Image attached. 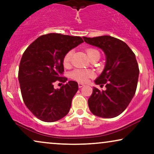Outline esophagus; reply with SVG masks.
<instances>
[{
  "instance_id": "1",
  "label": "esophagus",
  "mask_w": 154,
  "mask_h": 154,
  "mask_svg": "<svg viewBox=\"0 0 154 154\" xmlns=\"http://www.w3.org/2000/svg\"><path fill=\"white\" fill-rule=\"evenodd\" d=\"M83 86H84V84H81V83H79V88L83 87Z\"/></svg>"
}]
</instances>
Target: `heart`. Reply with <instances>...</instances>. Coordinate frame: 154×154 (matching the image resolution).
Listing matches in <instances>:
<instances>
[{
    "instance_id": "obj_1",
    "label": "heart",
    "mask_w": 154,
    "mask_h": 154,
    "mask_svg": "<svg viewBox=\"0 0 154 154\" xmlns=\"http://www.w3.org/2000/svg\"><path fill=\"white\" fill-rule=\"evenodd\" d=\"M73 50L67 52L66 55H64L63 59V64L66 68H69L71 64V59L73 56ZM86 53L89 57L91 58L92 56L95 55H100L99 52L95 48H88L86 49ZM93 72L90 70H85V69H75L70 73V78L73 80H75L80 83L86 82L88 79H91L94 76Z\"/></svg>"
}]
</instances>
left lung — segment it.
Segmentation results:
<instances>
[{"label":"left lung","mask_w":154,"mask_h":154,"mask_svg":"<svg viewBox=\"0 0 154 154\" xmlns=\"http://www.w3.org/2000/svg\"><path fill=\"white\" fill-rule=\"evenodd\" d=\"M88 44L101 48L106 57L102 73L96 84L106 90L93 88L88 100L92 114L103 118H112L127 108L134 97L138 84L139 68L134 52L120 39L110 36L84 37Z\"/></svg>","instance_id":"8db88e82"}]
</instances>
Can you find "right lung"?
Listing matches in <instances>:
<instances>
[{
	"instance_id": "obj_1",
	"label": "right lung",
	"mask_w": 154,
	"mask_h": 154,
	"mask_svg": "<svg viewBox=\"0 0 154 154\" xmlns=\"http://www.w3.org/2000/svg\"><path fill=\"white\" fill-rule=\"evenodd\" d=\"M84 42L81 37L50 33L34 40L20 61L19 81L23 101L37 118L55 122L68 113L79 86L68 81L60 89L54 83H65L63 59L67 52Z\"/></svg>"
}]
</instances>
